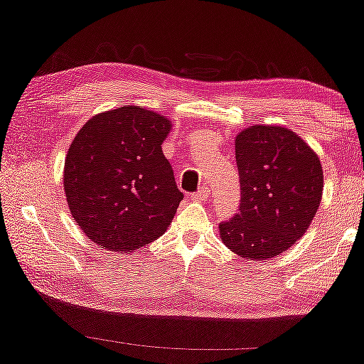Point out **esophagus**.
<instances>
[{
	"label": "esophagus",
	"mask_w": 364,
	"mask_h": 364,
	"mask_svg": "<svg viewBox=\"0 0 364 364\" xmlns=\"http://www.w3.org/2000/svg\"><path fill=\"white\" fill-rule=\"evenodd\" d=\"M208 198H210V190H208V188H200V190L193 195V200L196 201H206Z\"/></svg>",
	"instance_id": "obj_1"
}]
</instances>
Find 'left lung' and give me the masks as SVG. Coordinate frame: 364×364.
Returning a JSON list of instances; mask_svg holds the SVG:
<instances>
[{
  "instance_id": "obj_1",
  "label": "left lung",
  "mask_w": 364,
  "mask_h": 364,
  "mask_svg": "<svg viewBox=\"0 0 364 364\" xmlns=\"http://www.w3.org/2000/svg\"><path fill=\"white\" fill-rule=\"evenodd\" d=\"M241 205L220 225L231 253L266 261L284 253L311 225L323 196V166L291 129L255 124L235 138Z\"/></svg>"
}]
</instances>
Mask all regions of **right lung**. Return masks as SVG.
<instances>
[{
  "label": "right lung",
  "instance_id": "add662e5",
  "mask_svg": "<svg viewBox=\"0 0 364 364\" xmlns=\"http://www.w3.org/2000/svg\"><path fill=\"white\" fill-rule=\"evenodd\" d=\"M171 121L126 105L101 111L70 144L63 186L71 216L101 248L132 253L171 225L183 200L161 144Z\"/></svg>",
  "mask_w": 364,
  "mask_h": 364
}]
</instances>
